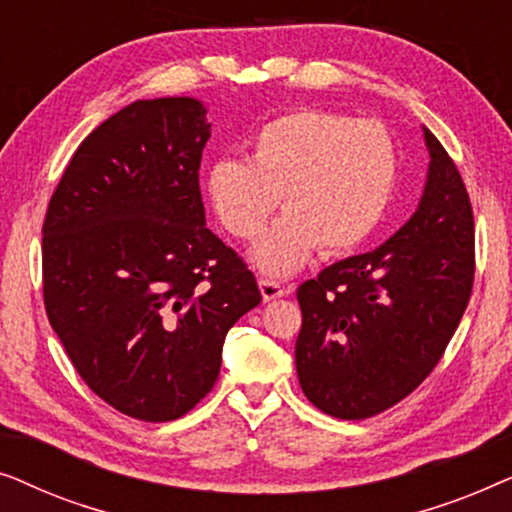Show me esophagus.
<instances>
[{
  "instance_id": "obj_1",
  "label": "esophagus",
  "mask_w": 512,
  "mask_h": 512,
  "mask_svg": "<svg viewBox=\"0 0 512 512\" xmlns=\"http://www.w3.org/2000/svg\"><path fill=\"white\" fill-rule=\"evenodd\" d=\"M258 286H261V293H263V300L265 303H270V300H275V298H282L284 296V286L279 284V282H275V279H258Z\"/></svg>"
}]
</instances>
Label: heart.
<instances>
[{
  "instance_id": "1",
  "label": "heart",
  "mask_w": 512,
  "mask_h": 512,
  "mask_svg": "<svg viewBox=\"0 0 512 512\" xmlns=\"http://www.w3.org/2000/svg\"><path fill=\"white\" fill-rule=\"evenodd\" d=\"M249 149L251 160H214L207 195L221 226L244 242L261 233L282 195L286 214L254 249V263L272 275L298 270L319 247H361L394 200L398 146L375 118L286 111L254 132Z\"/></svg>"
}]
</instances>
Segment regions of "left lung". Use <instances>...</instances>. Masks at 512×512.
I'll list each match as a JSON object with an SVG mask.
<instances>
[{
  "label": "left lung",
  "mask_w": 512,
  "mask_h": 512,
  "mask_svg": "<svg viewBox=\"0 0 512 512\" xmlns=\"http://www.w3.org/2000/svg\"><path fill=\"white\" fill-rule=\"evenodd\" d=\"M429 181L412 219L382 247L349 256L298 286L296 370L326 415L366 419L412 394L443 359L475 277L466 184L424 130Z\"/></svg>",
  "instance_id": "1"
}]
</instances>
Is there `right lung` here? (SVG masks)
Segmentation results:
<instances>
[{"label": "right lung", "instance_id": "add662e5", "mask_svg": "<svg viewBox=\"0 0 512 512\" xmlns=\"http://www.w3.org/2000/svg\"><path fill=\"white\" fill-rule=\"evenodd\" d=\"M205 114L193 97L132 102L83 139L46 209L48 321L81 380L142 422L193 410L226 333L261 303L244 258L205 226Z\"/></svg>", "mask_w": 512, "mask_h": 512}]
</instances>
